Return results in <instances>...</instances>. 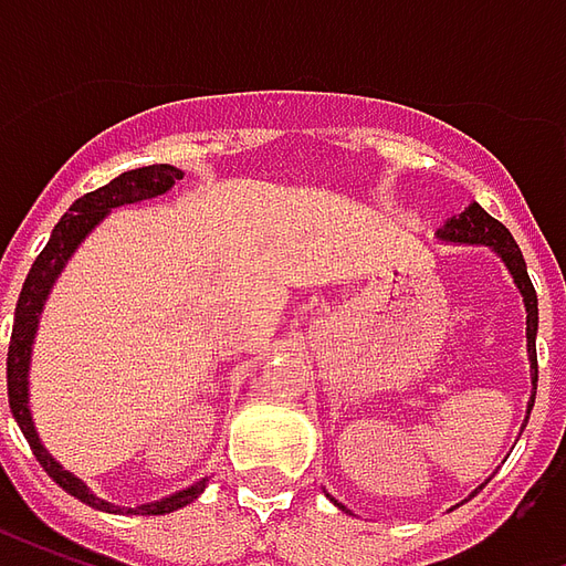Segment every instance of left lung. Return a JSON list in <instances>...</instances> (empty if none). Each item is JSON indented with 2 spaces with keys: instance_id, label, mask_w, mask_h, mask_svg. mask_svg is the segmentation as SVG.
I'll return each instance as SVG.
<instances>
[{
  "instance_id": "8db88e82",
  "label": "left lung",
  "mask_w": 566,
  "mask_h": 566,
  "mask_svg": "<svg viewBox=\"0 0 566 566\" xmlns=\"http://www.w3.org/2000/svg\"><path fill=\"white\" fill-rule=\"evenodd\" d=\"M439 239L442 242H463V245H488L497 251V258L506 263V270L518 284V291L524 296V308H527V357H531V379H534L536 388V291L534 284H531V275H527V266H524L522 258V248L515 245V239L512 233L497 221V218H491L479 202H470L461 214H454L446 221V227L439 230ZM534 397L536 391L531 394V403H527V416H531V409H534ZM336 503V500H333ZM339 510H345L343 503H336Z\"/></svg>"
}]
</instances>
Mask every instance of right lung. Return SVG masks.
I'll list each match as a JSON object with an SVG mask.
<instances>
[{"mask_svg": "<svg viewBox=\"0 0 566 566\" xmlns=\"http://www.w3.org/2000/svg\"><path fill=\"white\" fill-rule=\"evenodd\" d=\"M185 172L175 169V166H166V163H157V166H142V169H129V172L117 175L115 181H108L99 190L93 193H84L81 199L72 202V209L60 218V223L54 227V233L48 239V245L42 248V254L32 263L30 275L23 282V291H20L18 308H14V331H11V345H8V406H11V416L23 430V437L30 442L35 461L42 463L44 473L54 479L56 485L63 488L66 494L78 497L81 503H87L93 510L103 512H127V515H166V512H175L193 503V500L202 494V488L209 479H199L197 485L185 488V491H175L172 497L154 500V503H142L136 510H120V506H112L108 500L96 497L91 488L81 482L78 475H72L69 470H63V463H56L48 449L42 446V439L35 433V424H32L30 416V355H32V339H35V331H39V315H42L44 300L54 287L56 275L63 272L66 260L75 254V248L84 242V235L91 233L96 223L103 221L105 214L117 206H127V202H142V199L160 197L166 193L175 181H181Z\"/></svg>", "mask_w": 566, "mask_h": 566, "instance_id": "obj_1", "label": "right lung"}]
</instances>
